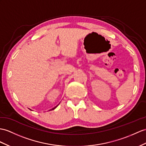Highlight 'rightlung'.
<instances>
[{
	"mask_svg": "<svg viewBox=\"0 0 146 146\" xmlns=\"http://www.w3.org/2000/svg\"><path fill=\"white\" fill-rule=\"evenodd\" d=\"M56 107H57V106H55V107H54V108H52V109H51V110H54V109H55V108H56Z\"/></svg>",
	"mask_w": 146,
	"mask_h": 146,
	"instance_id": "obj_1",
	"label": "right lung"
}]
</instances>
